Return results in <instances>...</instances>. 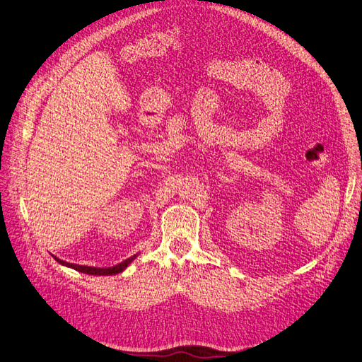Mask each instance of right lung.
I'll return each instance as SVG.
<instances>
[{
  "label": "right lung",
  "mask_w": 362,
  "mask_h": 362,
  "mask_svg": "<svg viewBox=\"0 0 362 362\" xmlns=\"http://www.w3.org/2000/svg\"><path fill=\"white\" fill-rule=\"evenodd\" d=\"M136 258V255L129 257L128 259L122 261L120 264L117 266H113V267H108V269H98V267H89V266H78V264H71V262H66V261H62L57 258V261L60 262V264L63 266H68V267H72L75 270H78L81 273H89V275H116V273H120L124 272L127 269V266L129 264L131 261H133Z\"/></svg>",
  "instance_id": "right-lung-1"
}]
</instances>
